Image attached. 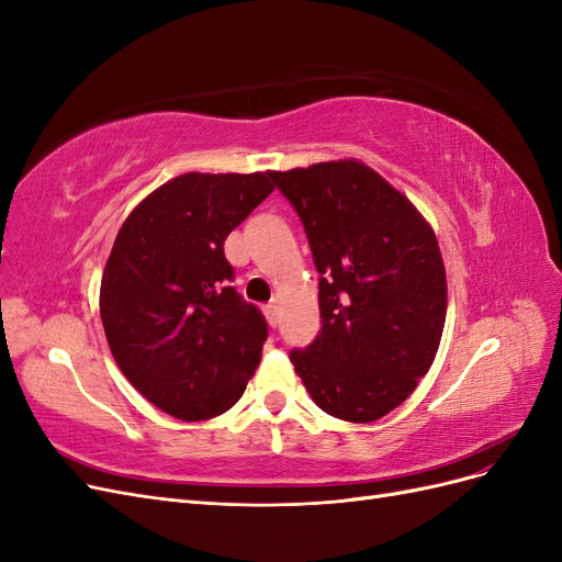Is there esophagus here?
<instances>
[{
    "mask_svg": "<svg viewBox=\"0 0 562 562\" xmlns=\"http://www.w3.org/2000/svg\"><path fill=\"white\" fill-rule=\"evenodd\" d=\"M279 312H281L279 302H271V304H267V307H265V314H267L269 326H279Z\"/></svg>",
    "mask_w": 562,
    "mask_h": 562,
    "instance_id": "1",
    "label": "esophagus"
}]
</instances>
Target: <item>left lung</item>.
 <instances>
[{
	"instance_id": "8db88e82",
	"label": "left lung",
	"mask_w": 562,
	"mask_h": 562,
	"mask_svg": "<svg viewBox=\"0 0 562 562\" xmlns=\"http://www.w3.org/2000/svg\"><path fill=\"white\" fill-rule=\"evenodd\" d=\"M293 203L318 281L323 326L291 361L323 413L375 422L429 372L448 312L446 265L415 203L359 159L271 171Z\"/></svg>"
}]
</instances>
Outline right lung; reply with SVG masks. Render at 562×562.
<instances>
[{"instance_id":"right-lung-1","label":"right lung","mask_w":562,"mask_h":562,"mask_svg":"<svg viewBox=\"0 0 562 562\" xmlns=\"http://www.w3.org/2000/svg\"><path fill=\"white\" fill-rule=\"evenodd\" d=\"M271 171L182 173L135 206L100 281V318L124 378L166 415L211 419L241 398L267 339L229 285L227 234L271 192Z\"/></svg>"}]
</instances>
